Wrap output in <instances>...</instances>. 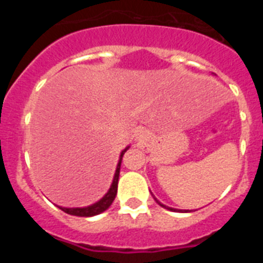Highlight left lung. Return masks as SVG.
I'll return each mask as SVG.
<instances>
[{"label":"left lung","mask_w":263,"mask_h":263,"mask_svg":"<svg viewBox=\"0 0 263 263\" xmlns=\"http://www.w3.org/2000/svg\"><path fill=\"white\" fill-rule=\"evenodd\" d=\"M153 197H154V196H153ZM154 199H155V197H154ZM155 201H157V203H158V204H159V205H160V206H164V208H167V210H170V211H175V210H174V208H168V206L163 205V204H160V203H159V201H158V200H157V199H155Z\"/></svg>","instance_id":"8db88e82"}]
</instances>
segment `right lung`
Instances as JSON below:
<instances>
[{"label": "right lung", "instance_id": "obj_1", "mask_svg": "<svg viewBox=\"0 0 263 263\" xmlns=\"http://www.w3.org/2000/svg\"><path fill=\"white\" fill-rule=\"evenodd\" d=\"M125 152H126V148H125L122 154L120 157V162H118L117 170H116L115 174V179H113V183H111L110 188H109L108 194L101 199L100 201H97L96 204L93 205H89L87 208H62L60 206V210L64 211L68 215H73V216H80V217H89V216H95L99 215V213L104 212L110 206V204L113 203L115 200L116 195H117V184H118V176H120V167H121V160H122V157H124Z\"/></svg>", "mask_w": 263, "mask_h": 263}]
</instances>
